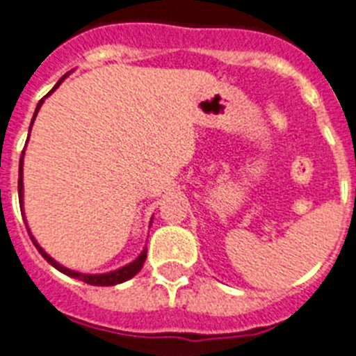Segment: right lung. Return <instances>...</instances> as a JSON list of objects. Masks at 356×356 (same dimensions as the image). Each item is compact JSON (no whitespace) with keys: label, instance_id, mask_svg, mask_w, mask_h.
Listing matches in <instances>:
<instances>
[{"label":"right lung","instance_id":"right-lung-1","mask_svg":"<svg viewBox=\"0 0 356 356\" xmlns=\"http://www.w3.org/2000/svg\"><path fill=\"white\" fill-rule=\"evenodd\" d=\"M63 79H65V77H61V79H59V81H58V85L54 86L52 90H50L47 95L52 94V92L56 90V88H58L59 85H61ZM47 95H44V97H47ZM44 97H43V99H44ZM43 99H41L40 103H38V108H35L34 118H32V122H34L35 115H38V110H40V108H41V104H43ZM32 122H31V127H32ZM29 136H31V134H29ZM23 154H25V152H21V159H19V181H17V193H19V206H21V210H23ZM25 224H26V222H25ZM29 235H31V229H29ZM31 238H32V243H34V246L38 248V252H40L41 255L44 257V261L50 262V264H52L54 268H56V270H59V271H61V273L68 275V277H74V279L83 280V282H86V284H92V286H115V284H121V282H124V280H128V279H132L134 275L139 273V271H141V268H143V264H145V261H146V250H145V252H143L141 255L137 257L136 261L130 262V264L124 266V268H121V270L110 271V273H101V275L77 273V271H72V270H68V268H65V266L58 264V262L54 261L52 257L47 255V253L43 252V248H41L40 244L35 243V238L32 237V235H31Z\"/></svg>","mask_w":356,"mask_h":356}]
</instances>
